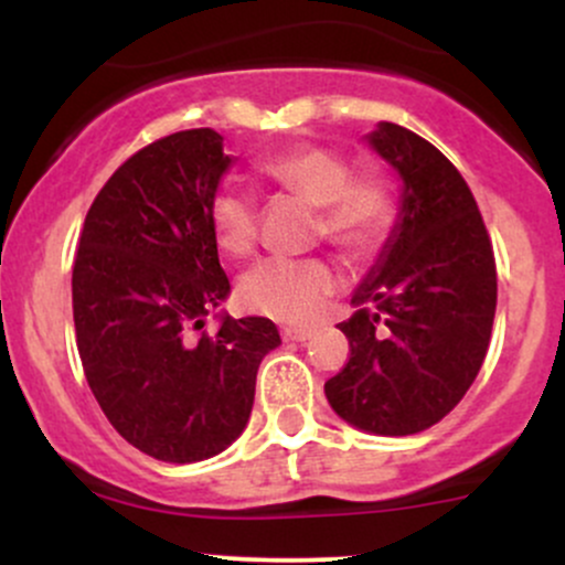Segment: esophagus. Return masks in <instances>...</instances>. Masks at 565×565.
Returning <instances> with one entry per match:
<instances>
[{"mask_svg": "<svg viewBox=\"0 0 565 565\" xmlns=\"http://www.w3.org/2000/svg\"><path fill=\"white\" fill-rule=\"evenodd\" d=\"M310 334H313L310 329H300V327H287L281 332V337L287 342H305V340H310Z\"/></svg>", "mask_w": 565, "mask_h": 565, "instance_id": "esophagus-1", "label": "esophagus"}]
</instances>
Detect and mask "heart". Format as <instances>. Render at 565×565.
Here are the masks:
<instances>
[{
	"instance_id": "1",
	"label": "heart",
	"mask_w": 565,
	"mask_h": 565,
	"mask_svg": "<svg viewBox=\"0 0 565 565\" xmlns=\"http://www.w3.org/2000/svg\"><path fill=\"white\" fill-rule=\"evenodd\" d=\"M270 183L300 193L319 206L316 236L353 257L380 249L395 220L393 188L380 172H353L332 148L300 142L257 161ZM217 244L233 257H246L257 244V199L242 185L225 183L210 201ZM337 289V270L321 257H270L242 276L238 302L257 316L284 323L313 319Z\"/></svg>"
}]
</instances>
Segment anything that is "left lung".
Here are the masks:
<instances>
[{
  "label": "left lung",
  "instance_id": "left-lung-1",
  "mask_svg": "<svg viewBox=\"0 0 565 565\" xmlns=\"http://www.w3.org/2000/svg\"><path fill=\"white\" fill-rule=\"evenodd\" d=\"M404 178V210L380 265L340 329L348 364L327 380L342 419L377 436H412L444 419L481 372L497 310V263L457 167L412 129L369 135Z\"/></svg>",
  "mask_w": 565,
  "mask_h": 565
}]
</instances>
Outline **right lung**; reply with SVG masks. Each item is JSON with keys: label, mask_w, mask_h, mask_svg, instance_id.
<instances>
[{"label": "right lung", "mask_w": 565, "mask_h": 565, "mask_svg": "<svg viewBox=\"0 0 565 565\" xmlns=\"http://www.w3.org/2000/svg\"><path fill=\"white\" fill-rule=\"evenodd\" d=\"M231 157L210 127L148 142L100 188L71 274L76 348L89 391L135 449L199 462L242 436L270 319L206 329L228 297L210 201Z\"/></svg>", "instance_id": "1"}]
</instances>
